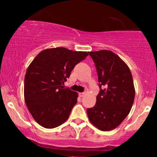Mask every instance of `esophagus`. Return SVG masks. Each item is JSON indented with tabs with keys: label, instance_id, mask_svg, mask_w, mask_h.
<instances>
[{
	"label": "esophagus",
	"instance_id": "obj_1",
	"mask_svg": "<svg viewBox=\"0 0 157 157\" xmlns=\"http://www.w3.org/2000/svg\"><path fill=\"white\" fill-rule=\"evenodd\" d=\"M85 95H86V93H85V92L79 93V96H80V97H82L83 96H85Z\"/></svg>",
	"mask_w": 157,
	"mask_h": 157
}]
</instances>
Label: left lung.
<instances>
[{"mask_svg":"<svg viewBox=\"0 0 157 157\" xmlns=\"http://www.w3.org/2000/svg\"><path fill=\"white\" fill-rule=\"evenodd\" d=\"M89 53L96 66L100 91L95 105L87 109L88 117L99 130H113L128 115L134 103L132 75L128 65L113 52Z\"/></svg>","mask_w":157,"mask_h":157,"instance_id":"left-lung-1","label":"left lung"}]
</instances>
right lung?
Listing matches in <instances>:
<instances>
[{"instance_id": "add662e5", "label": "right lung", "mask_w": 157, "mask_h": 157, "mask_svg": "<svg viewBox=\"0 0 157 157\" xmlns=\"http://www.w3.org/2000/svg\"><path fill=\"white\" fill-rule=\"evenodd\" d=\"M89 55L63 47L46 48L35 57L26 70L24 100L40 125L54 128L69 117L78 94L64 89V82L75 66Z\"/></svg>"}]
</instances>
